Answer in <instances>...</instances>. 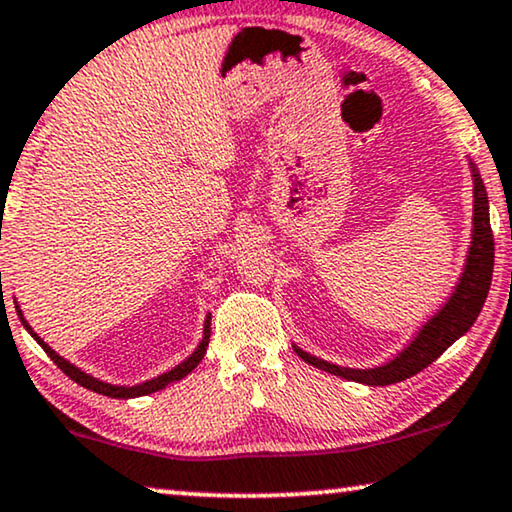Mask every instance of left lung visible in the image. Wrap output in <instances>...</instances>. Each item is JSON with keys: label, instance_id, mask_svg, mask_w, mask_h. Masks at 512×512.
Returning <instances> with one entry per match:
<instances>
[{"label": "left lung", "instance_id": "obj_1", "mask_svg": "<svg viewBox=\"0 0 512 512\" xmlns=\"http://www.w3.org/2000/svg\"><path fill=\"white\" fill-rule=\"evenodd\" d=\"M473 185V241L469 257H466V269L462 273V278H459L455 292H452V297L448 299V304L420 329V334L413 338V343H410L403 352H399L390 364L378 366V369H343V366L322 362V359L294 348L304 362L315 366V369L341 376L345 380L383 387L401 383V380L427 369V366L434 362V359L441 357L459 336H464L466 331L471 329L475 318H478L482 311V304H485L487 299L494 271V234L492 227H489L487 192L475 167Z\"/></svg>", "mask_w": 512, "mask_h": 512}]
</instances>
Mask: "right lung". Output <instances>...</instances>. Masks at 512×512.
<instances>
[{"mask_svg": "<svg viewBox=\"0 0 512 512\" xmlns=\"http://www.w3.org/2000/svg\"><path fill=\"white\" fill-rule=\"evenodd\" d=\"M18 315H20V320H23V325L27 327V331H30V334L34 336V341H37V343L41 345V348L46 350V355H48L50 359H53V362H55L57 366H60V371H62V373H67V376H69L71 380H76L78 385H83V387H88V390H92V392L104 394V397H113V399L146 397V394H153V392H157V390H164V387H167L169 383H174V380H181V378H185L187 373H190V371L194 369V366H197V364L201 362V357L206 355L208 338H211V315H208V318H206V325H204V338H201V343L197 345V350H194L192 355L187 357L183 364H178L176 369H171L169 373H162V376H157V378H153V380H148V383H141V385H136V387H118V385L102 383V380H97V378L88 376V373H83L81 369H76L74 364H69L67 359H62L60 355H57V352H55L53 348H48V345L43 343L37 334H34L32 327L27 325V322H25L23 313L18 311Z\"/></svg>", "mask_w": 512, "mask_h": 512, "instance_id": "obj_1", "label": "right lung"}]
</instances>
